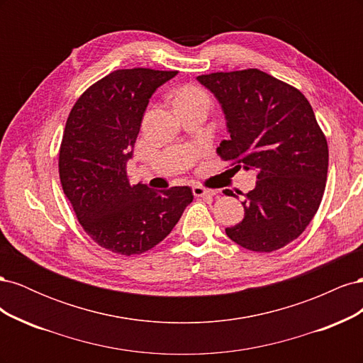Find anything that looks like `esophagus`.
I'll return each mask as SVG.
<instances>
[{
	"mask_svg": "<svg viewBox=\"0 0 363 363\" xmlns=\"http://www.w3.org/2000/svg\"><path fill=\"white\" fill-rule=\"evenodd\" d=\"M192 192H194L195 196H215L216 195L215 191L206 189V188H203V186H194Z\"/></svg>",
	"mask_w": 363,
	"mask_h": 363,
	"instance_id": "obj_1",
	"label": "esophagus"
}]
</instances>
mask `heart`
<instances>
[{
  "mask_svg": "<svg viewBox=\"0 0 363 363\" xmlns=\"http://www.w3.org/2000/svg\"><path fill=\"white\" fill-rule=\"evenodd\" d=\"M208 98L206 92L196 86H182L179 91L174 94V106H182V104H194V103H201L207 104Z\"/></svg>",
  "mask_w": 363,
  "mask_h": 363,
  "instance_id": "b5f03b06",
  "label": "heart"
}]
</instances>
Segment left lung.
Segmentation results:
<instances>
[{
    "label": "left lung",
    "mask_w": 363,
    "mask_h": 363,
    "mask_svg": "<svg viewBox=\"0 0 363 363\" xmlns=\"http://www.w3.org/2000/svg\"><path fill=\"white\" fill-rule=\"evenodd\" d=\"M223 107L230 138L216 148L233 169L256 171L244 219L227 236L251 251L271 252L298 238L321 204L327 140L307 98L260 69L196 77Z\"/></svg>",
    "instance_id": "1"
}]
</instances>
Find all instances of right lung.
Wrapping results in <instances>:
<instances>
[{
	"instance_id": "right-lung-1",
	"label": "right lung",
	"mask_w": 363,
	"mask_h": 363,
	"mask_svg": "<svg viewBox=\"0 0 363 363\" xmlns=\"http://www.w3.org/2000/svg\"><path fill=\"white\" fill-rule=\"evenodd\" d=\"M177 71L118 69L86 89L65 125L59 174L75 216L95 242L118 255L156 247L192 203L189 186L130 184L127 162L151 95Z\"/></svg>"
}]
</instances>
